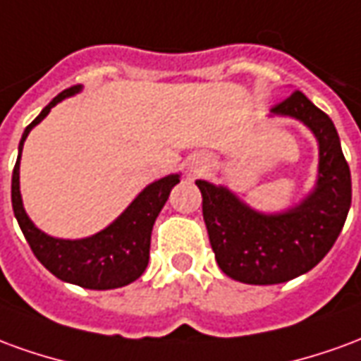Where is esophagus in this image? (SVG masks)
Masks as SVG:
<instances>
[{
  "label": "esophagus",
  "instance_id": "34e87169",
  "mask_svg": "<svg viewBox=\"0 0 361 361\" xmlns=\"http://www.w3.org/2000/svg\"><path fill=\"white\" fill-rule=\"evenodd\" d=\"M204 168H207V164H204L203 160H201V162H199V164H197V170H195V172H203Z\"/></svg>",
  "mask_w": 361,
  "mask_h": 361
}]
</instances>
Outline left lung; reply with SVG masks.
Listing matches in <instances>:
<instances>
[{"label":"left lung","instance_id":"left-lung-1","mask_svg":"<svg viewBox=\"0 0 361 361\" xmlns=\"http://www.w3.org/2000/svg\"><path fill=\"white\" fill-rule=\"evenodd\" d=\"M272 114L300 119L319 141L317 188L302 204L282 214H259L226 188L195 181L216 263L243 284H280L311 271L336 242L352 203L348 162L325 111L294 90L272 106Z\"/></svg>","mask_w":361,"mask_h":361}]
</instances>
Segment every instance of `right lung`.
I'll use <instances>...</instances> for the list:
<instances>
[{
  "mask_svg": "<svg viewBox=\"0 0 361 361\" xmlns=\"http://www.w3.org/2000/svg\"><path fill=\"white\" fill-rule=\"evenodd\" d=\"M79 89L81 87L75 85L71 89L59 92L40 111V116L25 129L23 139L19 142V158L13 168V212H15L17 222H19L20 230L27 238L36 259L54 276L77 284V286L89 288V290H111V288L131 284L133 280L141 276L149 265L150 234H152L154 220L168 201L172 188L180 181V176H168V178L150 183L149 188L142 189L139 197L127 207L126 212L118 220H114L110 226L96 235H90L85 240H56V238H50L40 232L30 222L27 212L23 209V201H20V150H23V145H25V139L30 133V129L36 123H40L56 104L61 102L66 96L79 92Z\"/></svg>",
  "mask_w": 361,
  "mask_h": 361,
  "instance_id": "obj_1",
  "label": "right lung"
}]
</instances>
